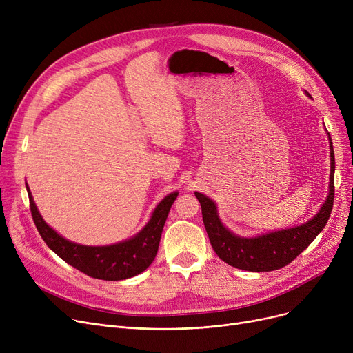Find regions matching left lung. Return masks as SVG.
<instances>
[{
	"instance_id": "8db88e82",
	"label": "left lung",
	"mask_w": 353,
	"mask_h": 353,
	"mask_svg": "<svg viewBox=\"0 0 353 353\" xmlns=\"http://www.w3.org/2000/svg\"><path fill=\"white\" fill-rule=\"evenodd\" d=\"M327 136L330 147L329 194L318 214H314L303 225L254 237H240L221 223L216 203L212 199L199 192L194 193L200 201L203 223L209 234L212 248L221 261L233 268L249 272L277 270L289 265L316 239L327 223L333 208V197H335V184H333L335 153H333L330 134L327 133Z\"/></svg>"
}]
</instances>
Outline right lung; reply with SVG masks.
I'll use <instances>...</instances> for the list:
<instances>
[{"mask_svg": "<svg viewBox=\"0 0 353 353\" xmlns=\"http://www.w3.org/2000/svg\"><path fill=\"white\" fill-rule=\"evenodd\" d=\"M26 188L35 228L47 246L72 268L101 281L128 279L152 265L159 250L167 214L179 194L173 192L165 196L154 209L148 223L132 239L110 246H84L70 242L50 228L37 209L27 183Z\"/></svg>", "mask_w": 353, "mask_h": 353, "instance_id": "obj_1", "label": "right lung"}]
</instances>
